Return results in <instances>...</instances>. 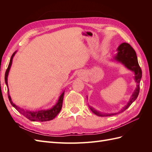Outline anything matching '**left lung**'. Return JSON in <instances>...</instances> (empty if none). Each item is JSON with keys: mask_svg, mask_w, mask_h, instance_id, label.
Wrapping results in <instances>:
<instances>
[{"mask_svg": "<svg viewBox=\"0 0 152 152\" xmlns=\"http://www.w3.org/2000/svg\"><path fill=\"white\" fill-rule=\"evenodd\" d=\"M117 50H118V53L117 54V56L115 57V59L116 60L122 63L124 65H125L127 68L129 69V70L134 72V73H135L134 79H135V81L136 82V83L137 84V87L136 90L134 91V93L132 94L131 98L130 99L129 102H128L127 104H126L125 107L122 108V110H121V111L118 112V113L103 114L98 111H96V110H94L93 107H91L89 106V108L91 111L93 112L94 114H96V115L99 116V117L112 116L121 112H124L126 110H127L131 104L136 99L140 93V80L142 77V71L138 64V61H137V58L135 50L131 47V45L130 44L126 42H124L119 45Z\"/></svg>", "mask_w": 152, "mask_h": 152, "instance_id": "8db88e82", "label": "left lung"}]
</instances>
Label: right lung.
I'll list each match as a JSON object with an SVG mask.
<instances>
[{
    "mask_svg": "<svg viewBox=\"0 0 152 152\" xmlns=\"http://www.w3.org/2000/svg\"><path fill=\"white\" fill-rule=\"evenodd\" d=\"M15 53H14L12 55V56L11 58L10 64H9L8 67L7 68V70L6 71L5 73V82L7 86V95H8V98L11 104L12 105L13 107H15L18 112H19L20 113H21L23 115H24L26 118L29 119L30 121H39V122H45V121H51L53 118H54L57 116V115L60 112V110H61L62 108V104H63V96H64V93H65V91H64L60 95L59 98V99L57 103L55 104L54 107L50 108L49 110H39V111L37 112H31L29 111V110H25L20 108L19 107H18L15 104H14L13 102H12L11 98L10 97V95L9 94V88H8V84H7V76H8V73L9 72H10V68L12 64V58L13 56H15Z\"/></svg>",
    "mask_w": 152,
    "mask_h": 152,
    "instance_id": "add662e5",
    "label": "right lung"
}]
</instances>
